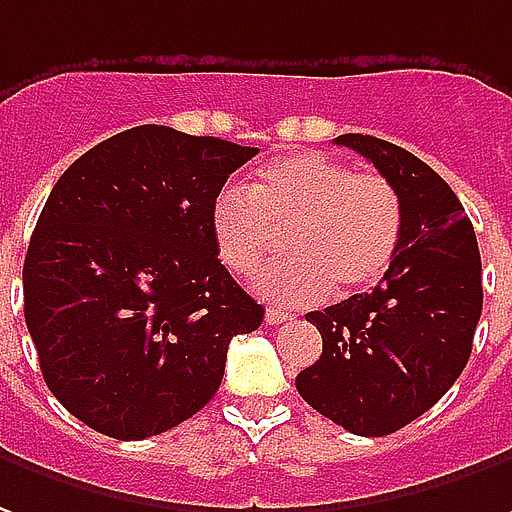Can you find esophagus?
Returning <instances> with one entry per match:
<instances>
[{"instance_id":"1","label":"esophagus","mask_w":512,"mask_h":512,"mask_svg":"<svg viewBox=\"0 0 512 512\" xmlns=\"http://www.w3.org/2000/svg\"><path fill=\"white\" fill-rule=\"evenodd\" d=\"M288 313H280V310H274V307H268L266 310V324H282V321H288Z\"/></svg>"}]
</instances>
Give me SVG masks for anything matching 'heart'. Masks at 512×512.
Returning a JSON list of instances; mask_svg holds the SVG:
<instances>
[{
    "mask_svg": "<svg viewBox=\"0 0 512 512\" xmlns=\"http://www.w3.org/2000/svg\"><path fill=\"white\" fill-rule=\"evenodd\" d=\"M210 224L219 260L238 277L255 274L285 235L291 255L263 268L255 288L274 305H307L330 288L352 296L382 280L402 244L405 205L388 177L299 152L260 169L249 194L224 191Z\"/></svg>",
    "mask_w": 512,
    "mask_h": 512,
    "instance_id": "heart-1",
    "label": "heart"
}]
</instances>
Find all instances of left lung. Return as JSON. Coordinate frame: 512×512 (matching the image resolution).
I'll return each instance as SVG.
<instances>
[{
    "label": "left lung",
    "mask_w": 512,
    "mask_h": 512,
    "mask_svg": "<svg viewBox=\"0 0 512 512\" xmlns=\"http://www.w3.org/2000/svg\"><path fill=\"white\" fill-rule=\"evenodd\" d=\"M396 185L402 244L380 285L307 313L324 341L296 377L307 405L343 430L380 438L427 413L471 355L482 313L477 235L460 199L435 171L374 135H338Z\"/></svg>",
    "instance_id": "left-lung-1"
}]
</instances>
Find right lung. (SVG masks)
<instances>
[{"label": "right lung", "mask_w": 512, "mask_h": 512, "mask_svg": "<svg viewBox=\"0 0 512 512\" xmlns=\"http://www.w3.org/2000/svg\"><path fill=\"white\" fill-rule=\"evenodd\" d=\"M255 146L144 124L55 182L24 257V318L49 391L91 430L141 441L216 396L263 307L221 266L213 205Z\"/></svg>", "instance_id": "right-lung-1"}]
</instances>
